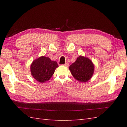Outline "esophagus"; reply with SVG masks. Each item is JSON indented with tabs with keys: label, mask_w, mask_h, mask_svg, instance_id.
Masks as SVG:
<instances>
[{
	"label": "esophagus",
	"mask_w": 127,
	"mask_h": 127,
	"mask_svg": "<svg viewBox=\"0 0 127 127\" xmlns=\"http://www.w3.org/2000/svg\"><path fill=\"white\" fill-rule=\"evenodd\" d=\"M63 66H65V67H68L69 66V64L68 63H66L64 64H63Z\"/></svg>",
	"instance_id": "34e87169"
}]
</instances>
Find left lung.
Instances as JSON below:
<instances>
[{"label":"left lung","mask_w":127,"mask_h":127,"mask_svg":"<svg viewBox=\"0 0 127 127\" xmlns=\"http://www.w3.org/2000/svg\"><path fill=\"white\" fill-rule=\"evenodd\" d=\"M69 69L76 80L79 82L85 83L93 75L94 64L89 58L79 56L75 62L70 65Z\"/></svg>","instance_id":"8db88e82"}]
</instances>
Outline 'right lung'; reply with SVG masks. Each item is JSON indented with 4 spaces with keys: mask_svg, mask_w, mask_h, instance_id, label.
<instances>
[{
    "mask_svg": "<svg viewBox=\"0 0 127 127\" xmlns=\"http://www.w3.org/2000/svg\"><path fill=\"white\" fill-rule=\"evenodd\" d=\"M58 67L57 61L51 60L49 57L41 56L31 64V73L37 82L44 83L51 78L56 69Z\"/></svg>",
    "mask_w": 127,
    "mask_h": 127,
    "instance_id": "add662e5",
    "label": "right lung"
}]
</instances>
